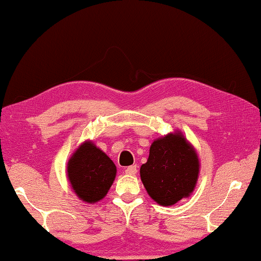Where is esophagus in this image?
<instances>
[{
  "instance_id": "obj_1",
  "label": "esophagus",
  "mask_w": 261,
  "mask_h": 261,
  "mask_svg": "<svg viewBox=\"0 0 261 261\" xmlns=\"http://www.w3.org/2000/svg\"><path fill=\"white\" fill-rule=\"evenodd\" d=\"M136 171H138V168H136V166H129L125 169V172L127 175H135Z\"/></svg>"
}]
</instances>
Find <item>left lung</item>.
Segmentation results:
<instances>
[{
	"mask_svg": "<svg viewBox=\"0 0 261 261\" xmlns=\"http://www.w3.org/2000/svg\"><path fill=\"white\" fill-rule=\"evenodd\" d=\"M199 168L194 146L181 130H175L154 140L147 162L140 168V176L151 199L170 206L194 192Z\"/></svg>",
	"mask_w": 261,
	"mask_h": 261,
	"instance_id": "obj_1",
	"label": "left lung"
}]
</instances>
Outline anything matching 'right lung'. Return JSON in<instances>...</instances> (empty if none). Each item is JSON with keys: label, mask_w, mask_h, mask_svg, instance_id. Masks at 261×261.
I'll list each match as a JSON object with an SVG mask.
<instances>
[{"label": "right lung", "mask_w": 261, "mask_h": 261, "mask_svg": "<svg viewBox=\"0 0 261 261\" xmlns=\"http://www.w3.org/2000/svg\"><path fill=\"white\" fill-rule=\"evenodd\" d=\"M66 174L75 196L94 204L107 195L117 176V167L93 141L87 140L71 155Z\"/></svg>", "instance_id": "add662e5"}]
</instances>
